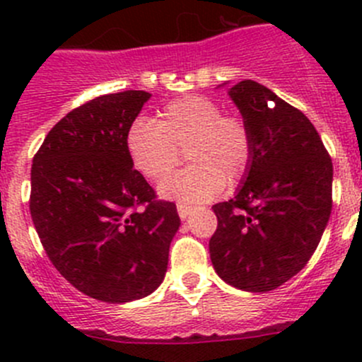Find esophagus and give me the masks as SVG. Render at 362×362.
I'll use <instances>...</instances> for the list:
<instances>
[{
  "label": "esophagus",
  "instance_id": "esophagus-1",
  "mask_svg": "<svg viewBox=\"0 0 362 362\" xmlns=\"http://www.w3.org/2000/svg\"><path fill=\"white\" fill-rule=\"evenodd\" d=\"M177 210H178V215H180L182 221H185V218L192 214V208L187 206V204H182V203L177 204Z\"/></svg>",
  "mask_w": 362,
  "mask_h": 362
}]
</instances>
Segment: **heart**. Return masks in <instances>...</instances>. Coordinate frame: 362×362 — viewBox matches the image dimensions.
I'll list each match as a JSON object with an SVG mask.
<instances>
[{"instance_id": "heart-1", "label": "heart", "mask_w": 362, "mask_h": 362, "mask_svg": "<svg viewBox=\"0 0 362 362\" xmlns=\"http://www.w3.org/2000/svg\"><path fill=\"white\" fill-rule=\"evenodd\" d=\"M134 168L152 182H163L180 163V151L192 166L159 187L166 199L184 204L210 202L228 184L245 177L252 163V136L236 115H222L215 101L182 96L159 112L158 122L136 119L126 136Z\"/></svg>"}]
</instances>
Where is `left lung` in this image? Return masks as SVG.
I'll return each mask as SVG.
<instances>
[{
	"label": "left lung",
	"instance_id": "8db88e82",
	"mask_svg": "<svg viewBox=\"0 0 362 362\" xmlns=\"http://www.w3.org/2000/svg\"><path fill=\"white\" fill-rule=\"evenodd\" d=\"M229 96L250 131L252 163L235 198L211 206L218 224L208 249L224 282L268 293L319 245L333 206V163L308 117L268 87L242 80Z\"/></svg>",
	"mask_w": 362,
	"mask_h": 362
}]
</instances>
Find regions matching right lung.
Listing matches in <instances>:
<instances>
[{"mask_svg": "<svg viewBox=\"0 0 362 362\" xmlns=\"http://www.w3.org/2000/svg\"><path fill=\"white\" fill-rule=\"evenodd\" d=\"M152 94L124 90L59 120L33 158V224L57 272L98 301L127 303L163 282L180 226L133 168L126 136Z\"/></svg>", "mask_w": 362, "mask_h": 362, "instance_id": "obj_1", "label": "right lung"}]
</instances>
